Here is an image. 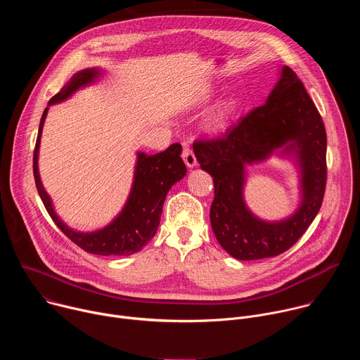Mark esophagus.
<instances>
[{
	"label": "esophagus",
	"instance_id": "obj_1",
	"mask_svg": "<svg viewBox=\"0 0 360 360\" xmlns=\"http://www.w3.org/2000/svg\"><path fill=\"white\" fill-rule=\"evenodd\" d=\"M182 158H184V161H185L188 168L196 167V157H195V153H193V150H192V148L189 145H184Z\"/></svg>",
	"mask_w": 360,
	"mask_h": 360
}]
</instances>
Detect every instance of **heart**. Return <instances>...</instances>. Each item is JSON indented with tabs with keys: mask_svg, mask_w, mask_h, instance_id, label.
<instances>
[{
	"mask_svg": "<svg viewBox=\"0 0 360 360\" xmlns=\"http://www.w3.org/2000/svg\"><path fill=\"white\" fill-rule=\"evenodd\" d=\"M236 107V102L233 99H228L212 112V115L208 118V127L211 129H219L225 125L229 115L233 112Z\"/></svg>",
	"mask_w": 360,
	"mask_h": 360,
	"instance_id": "1",
	"label": "heart"
}]
</instances>
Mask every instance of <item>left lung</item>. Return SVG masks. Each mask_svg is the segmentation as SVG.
Returning <instances> with one entry per match:
<instances>
[{
	"label": "left lung",
	"mask_w": 360,
	"mask_h": 360,
	"mask_svg": "<svg viewBox=\"0 0 360 360\" xmlns=\"http://www.w3.org/2000/svg\"><path fill=\"white\" fill-rule=\"evenodd\" d=\"M290 141L302 168L301 208L281 223L252 216L243 202L244 165L264 159ZM200 168L214 178L211 225L221 246L240 261L281 255L293 246L318 215L326 188V131L303 82L289 67L264 105L253 108L224 135L193 142Z\"/></svg>",
	"instance_id": "8db88e82"
}]
</instances>
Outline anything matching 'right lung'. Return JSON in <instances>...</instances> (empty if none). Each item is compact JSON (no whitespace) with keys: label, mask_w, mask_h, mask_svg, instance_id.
Masks as SVG:
<instances>
[{"label":"right lung","mask_w":360,"mask_h":360,"mask_svg":"<svg viewBox=\"0 0 360 360\" xmlns=\"http://www.w3.org/2000/svg\"><path fill=\"white\" fill-rule=\"evenodd\" d=\"M98 77V70L89 68L77 72L61 91L49 99L48 105H53L56 102H61L67 99L72 92L78 88L92 82ZM48 108H45L38 136L34 149V179L37 191L42 199L44 207L49 217L53 218L56 225L81 249L94 255H132L141 250L157 233L162 205L167 198L171 186L181 181L186 174V167L181 158V143H172L168 149L155 153V155H145L138 153V162L135 169V179L132 185V191L129 193L128 202L124 211L115 218L112 224L107 228L92 232V233H81L70 229L63 221L57 217L51 205V199L45 189L42 188L39 172H38V148L41 132L44 127V121L46 117Z\"/></svg>","instance_id":"add662e5"}]
</instances>
